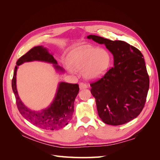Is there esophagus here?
<instances>
[{"mask_svg": "<svg viewBox=\"0 0 160 160\" xmlns=\"http://www.w3.org/2000/svg\"><path fill=\"white\" fill-rule=\"evenodd\" d=\"M88 88V85L87 83H83V82H81V83H79V88L80 89H86Z\"/></svg>", "mask_w": 160, "mask_h": 160, "instance_id": "obj_1", "label": "esophagus"}]
</instances>
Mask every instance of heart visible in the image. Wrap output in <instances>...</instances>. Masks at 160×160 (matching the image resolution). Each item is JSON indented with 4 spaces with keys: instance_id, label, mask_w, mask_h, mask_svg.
Masks as SVG:
<instances>
[{
    "instance_id": "obj_1",
    "label": "heart",
    "mask_w": 160,
    "mask_h": 160,
    "mask_svg": "<svg viewBox=\"0 0 160 160\" xmlns=\"http://www.w3.org/2000/svg\"><path fill=\"white\" fill-rule=\"evenodd\" d=\"M66 66L70 72L83 70L87 78L95 79L103 76L109 69L111 58L109 52L103 49L89 45L74 48L69 53Z\"/></svg>"
}]
</instances>
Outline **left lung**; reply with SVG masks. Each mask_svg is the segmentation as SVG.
<instances>
[{
	"instance_id": "obj_1",
	"label": "left lung",
	"mask_w": 160,
	"mask_h": 160,
	"mask_svg": "<svg viewBox=\"0 0 160 160\" xmlns=\"http://www.w3.org/2000/svg\"><path fill=\"white\" fill-rule=\"evenodd\" d=\"M87 38L104 44L113 55L114 66L90 84L99 118L111 125H123L136 118L144 108L149 86L141 51L122 41L92 35Z\"/></svg>"
}]
</instances>
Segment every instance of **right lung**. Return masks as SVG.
Here are the masks:
<instances>
[{
	"label": "right lung",
	"instance_id": "add662e5",
	"mask_svg": "<svg viewBox=\"0 0 160 160\" xmlns=\"http://www.w3.org/2000/svg\"><path fill=\"white\" fill-rule=\"evenodd\" d=\"M41 61L51 62L55 69L62 71L53 56L42 46L34 47L17 61L12 79V88L16 98V103L20 113L27 121L35 126L46 130H57L65 127L72 119L74 111V102L79 91L78 84L61 82L57 94L49 108L41 111H34L22 103L17 93L16 75L18 66L25 62Z\"/></svg>",
	"mask_w": 160,
	"mask_h": 160
}]
</instances>
